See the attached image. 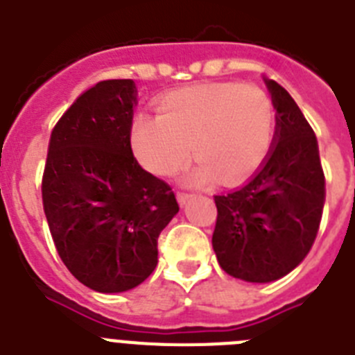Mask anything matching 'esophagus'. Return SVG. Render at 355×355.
Segmentation results:
<instances>
[{"instance_id": "obj_1", "label": "esophagus", "mask_w": 355, "mask_h": 355, "mask_svg": "<svg viewBox=\"0 0 355 355\" xmlns=\"http://www.w3.org/2000/svg\"><path fill=\"white\" fill-rule=\"evenodd\" d=\"M193 193H188V192H178V200H180V205L184 206L188 200L192 199Z\"/></svg>"}]
</instances>
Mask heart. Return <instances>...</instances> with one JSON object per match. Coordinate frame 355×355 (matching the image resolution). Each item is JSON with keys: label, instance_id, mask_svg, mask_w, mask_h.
<instances>
[{"label": "heart", "instance_id": "1", "mask_svg": "<svg viewBox=\"0 0 355 355\" xmlns=\"http://www.w3.org/2000/svg\"><path fill=\"white\" fill-rule=\"evenodd\" d=\"M159 115L139 112L131 121V147L147 171L171 175L190 159L187 174L205 183L220 174L238 183L258 171L270 153L275 105L256 85L205 83L175 90L159 101Z\"/></svg>", "mask_w": 355, "mask_h": 355}]
</instances>
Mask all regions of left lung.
Returning <instances> with one entry per match:
<instances>
[{
  "mask_svg": "<svg viewBox=\"0 0 355 355\" xmlns=\"http://www.w3.org/2000/svg\"><path fill=\"white\" fill-rule=\"evenodd\" d=\"M265 81L277 110L275 146L245 187L215 196L211 238L222 270L249 283L281 279L306 258L325 202L315 131L293 97Z\"/></svg>",
  "mask_w": 355,
  "mask_h": 355,
  "instance_id": "obj_1",
  "label": "left lung"
}]
</instances>
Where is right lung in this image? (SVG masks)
<instances>
[{"instance_id": "right-lung-1", "label": "right lung", "mask_w": 355, "mask_h": 355, "mask_svg": "<svg viewBox=\"0 0 355 355\" xmlns=\"http://www.w3.org/2000/svg\"><path fill=\"white\" fill-rule=\"evenodd\" d=\"M133 80L99 81L53 128L42 202L64 265L85 286L119 293L158 265V236L180 211L171 184L131 150Z\"/></svg>"}]
</instances>
